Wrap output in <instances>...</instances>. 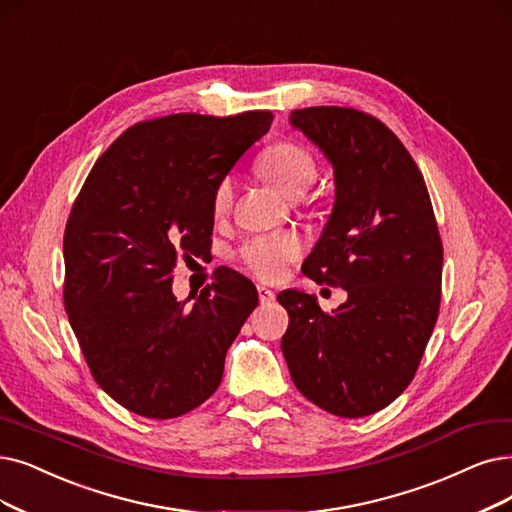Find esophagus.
I'll list each match as a JSON object with an SVG mask.
<instances>
[{
    "label": "esophagus",
    "instance_id": "1",
    "mask_svg": "<svg viewBox=\"0 0 512 512\" xmlns=\"http://www.w3.org/2000/svg\"><path fill=\"white\" fill-rule=\"evenodd\" d=\"M258 300L260 302H273L275 300V292L271 288H267V285H258Z\"/></svg>",
    "mask_w": 512,
    "mask_h": 512
}]
</instances>
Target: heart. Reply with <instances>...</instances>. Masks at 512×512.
<instances>
[{
	"label": "heart",
	"instance_id": "b5f03b06",
	"mask_svg": "<svg viewBox=\"0 0 512 512\" xmlns=\"http://www.w3.org/2000/svg\"><path fill=\"white\" fill-rule=\"evenodd\" d=\"M258 172L275 185L283 195L300 197L319 176L315 155L292 140H281L264 149L258 157ZM235 182L231 176L220 178L212 195V208L216 214H224L233 203ZM302 239L292 231L262 233L245 239L237 256L250 273L260 279L275 281L288 273V267L302 256Z\"/></svg>",
	"mask_w": 512,
	"mask_h": 512
}]
</instances>
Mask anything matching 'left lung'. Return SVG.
<instances>
[{"label": "left lung", "mask_w": 512, "mask_h": 512, "mask_svg": "<svg viewBox=\"0 0 512 512\" xmlns=\"http://www.w3.org/2000/svg\"><path fill=\"white\" fill-rule=\"evenodd\" d=\"M290 124L332 161L336 203L302 273L349 298L277 296L290 315L281 351L298 391L321 410L361 418L416 376L441 304L443 245L422 172L380 119L351 107L296 109Z\"/></svg>", "instance_id": "left-lung-1"}]
</instances>
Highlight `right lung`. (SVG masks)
<instances>
[{
    "mask_svg": "<svg viewBox=\"0 0 512 512\" xmlns=\"http://www.w3.org/2000/svg\"><path fill=\"white\" fill-rule=\"evenodd\" d=\"M271 121V111L140 121L98 157L73 203L69 323L98 386L138 416L178 418L210 399L256 309L254 283L233 269H218L191 306L172 294V273L210 252L214 189Z\"/></svg>",
    "mask_w": 512,
    "mask_h": 512,
    "instance_id": "right-lung-1",
    "label": "right lung"
}]
</instances>
